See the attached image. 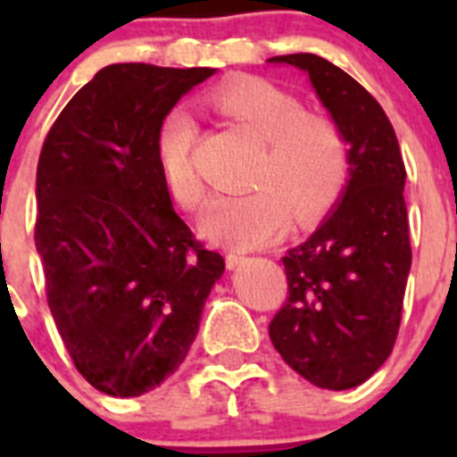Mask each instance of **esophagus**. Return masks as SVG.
<instances>
[{
	"instance_id": "1",
	"label": "esophagus",
	"mask_w": 457,
	"mask_h": 457,
	"mask_svg": "<svg viewBox=\"0 0 457 457\" xmlns=\"http://www.w3.org/2000/svg\"><path fill=\"white\" fill-rule=\"evenodd\" d=\"M240 263H245V253H242V252H228V253H226V265H228V270L237 268Z\"/></svg>"
}]
</instances>
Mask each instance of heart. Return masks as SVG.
I'll return each instance as SVG.
<instances>
[{
  "instance_id": "b5f03b06",
  "label": "heart",
  "mask_w": 457,
  "mask_h": 457,
  "mask_svg": "<svg viewBox=\"0 0 457 457\" xmlns=\"http://www.w3.org/2000/svg\"><path fill=\"white\" fill-rule=\"evenodd\" d=\"M204 107L263 141L249 176L252 192L217 196L205 210L201 228L210 240L237 249L263 247L284 233L288 217L309 224L341 196L350 176L348 139L332 119L306 114L293 93L265 79H237L212 88ZM196 132L187 109L173 107L155 137L164 185L185 208H199L205 194L192 162Z\"/></svg>"
}]
</instances>
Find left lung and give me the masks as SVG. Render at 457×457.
<instances>
[{"mask_svg":"<svg viewBox=\"0 0 457 457\" xmlns=\"http://www.w3.org/2000/svg\"><path fill=\"white\" fill-rule=\"evenodd\" d=\"M348 139L350 179L316 233L284 256L288 300L270 322L286 364L320 389L361 385L394 350L411 265L405 164L385 109L318 54H284Z\"/></svg>","mask_w":457,"mask_h":457,"instance_id":"1","label":"left lung"}]
</instances>
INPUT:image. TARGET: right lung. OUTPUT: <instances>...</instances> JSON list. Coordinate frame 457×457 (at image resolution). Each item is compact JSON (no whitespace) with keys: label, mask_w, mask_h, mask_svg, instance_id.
<instances>
[{"label":"right lung","mask_w":457,"mask_h":457,"mask_svg":"<svg viewBox=\"0 0 457 457\" xmlns=\"http://www.w3.org/2000/svg\"><path fill=\"white\" fill-rule=\"evenodd\" d=\"M215 68L114 63L50 128L36 171V252L75 369L107 395L155 389L196 338L221 253L194 240L157 167V128Z\"/></svg>","instance_id":"1"}]
</instances>
